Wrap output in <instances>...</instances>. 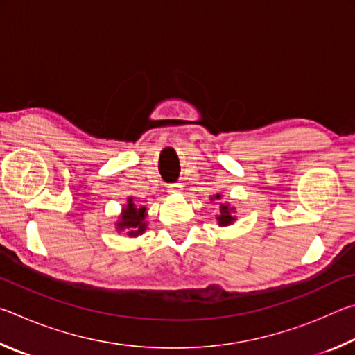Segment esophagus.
<instances>
[{
	"mask_svg": "<svg viewBox=\"0 0 355 355\" xmlns=\"http://www.w3.org/2000/svg\"><path fill=\"white\" fill-rule=\"evenodd\" d=\"M169 192H171V194H173V192H180V186L178 184H171Z\"/></svg>",
	"mask_w": 355,
	"mask_h": 355,
	"instance_id": "34e87169",
	"label": "esophagus"
}]
</instances>
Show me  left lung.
<instances>
[{"instance_id": "8db88e82", "label": "left lung", "mask_w": 355, "mask_h": 355, "mask_svg": "<svg viewBox=\"0 0 355 355\" xmlns=\"http://www.w3.org/2000/svg\"><path fill=\"white\" fill-rule=\"evenodd\" d=\"M213 197H214V199H220V194H216V196H213ZM211 200H213V199H211ZM219 209H220V213L218 214V218H216V219H218L220 227L230 225V224H233V222L236 220L235 216L232 214L233 211H235V208H230V205H228V203H220Z\"/></svg>"}]
</instances>
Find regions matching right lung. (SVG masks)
<instances>
[{"label":"right lung","instance_id":"obj_1","mask_svg":"<svg viewBox=\"0 0 355 355\" xmlns=\"http://www.w3.org/2000/svg\"><path fill=\"white\" fill-rule=\"evenodd\" d=\"M147 208L141 207L137 208L135 205L133 199H128L127 205L123 207L122 214H120L119 220L116 222V227L119 232L127 230V235L131 238H136L142 235L147 228Z\"/></svg>","mask_w":355,"mask_h":355}]
</instances>
